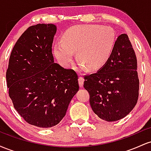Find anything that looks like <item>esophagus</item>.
Wrapping results in <instances>:
<instances>
[{
  "instance_id": "1",
  "label": "esophagus",
  "mask_w": 151,
  "mask_h": 151,
  "mask_svg": "<svg viewBox=\"0 0 151 151\" xmlns=\"http://www.w3.org/2000/svg\"><path fill=\"white\" fill-rule=\"evenodd\" d=\"M84 79L83 77H79V84L80 87H83V85H84Z\"/></svg>"
}]
</instances>
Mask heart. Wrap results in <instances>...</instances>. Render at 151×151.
Segmentation results:
<instances>
[{
  "instance_id": "heart-1",
  "label": "heart",
  "mask_w": 151,
  "mask_h": 151,
  "mask_svg": "<svg viewBox=\"0 0 151 151\" xmlns=\"http://www.w3.org/2000/svg\"><path fill=\"white\" fill-rule=\"evenodd\" d=\"M115 41V32L108 26L77 25L66 31L62 42L56 43L55 55L62 64L69 65L77 52L78 60L88 70H98L110 58Z\"/></svg>"
}]
</instances>
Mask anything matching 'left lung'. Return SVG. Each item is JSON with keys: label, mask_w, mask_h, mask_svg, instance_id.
Instances as JSON below:
<instances>
[{"label": "left lung", "mask_w": 151, "mask_h": 151, "mask_svg": "<svg viewBox=\"0 0 151 151\" xmlns=\"http://www.w3.org/2000/svg\"><path fill=\"white\" fill-rule=\"evenodd\" d=\"M84 80L90 105L100 119L116 121L132 111L138 101L139 79L136 54L127 35L118 37L105 65L84 76Z\"/></svg>", "instance_id": "8db88e82"}]
</instances>
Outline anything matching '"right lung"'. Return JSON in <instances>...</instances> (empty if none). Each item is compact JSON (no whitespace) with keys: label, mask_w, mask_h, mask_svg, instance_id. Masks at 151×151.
I'll use <instances>...</instances> for the list:
<instances>
[{"label":"right lung","mask_w":151,"mask_h":151,"mask_svg":"<svg viewBox=\"0 0 151 151\" xmlns=\"http://www.w3.org/2000/svg\"><path fill=\"white\" fill-rule=\"evenodd\" d=\"M56 31L53 24L29 27L13 47L6 72L15 110L26 122L40 128L58 124L79 89L75 71L54 63Z\"/></svg>","instance_id":"obj_1"}]
</instances>
